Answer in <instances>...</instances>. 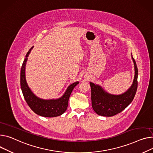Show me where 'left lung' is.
Instances as JSON below:
<instances>
[{
    "instance_id": "obj_1",
    "label": "left lung",
    "mask_w": 153,
    "mask_h": 153,
    "mask_svg": "<svg viewBox=\"0 0 153 153\" xmlns=\"http://www.w3.org/2000/svg\"><path fill=\"white\" fill-rule=\"evenodd\" d=\"M131 56L134 64L135 75L132 86L124 93L120 95L110 94L100 86L90 83L92 107L97 114L103 116H114L124 110L133 100L138 86V68L132 54Z\"/></svg>"
}]
</instances>
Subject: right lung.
Returning a JSON list of instances; mask_svg holds the SVG:
<instances>
[{
	"label": "right lung",
	"instance_id": "obj_1",
	"mask_svg": "<svg viewBox=\"0 0 153 153\" xmlns=\"http://www.w3.org/2000/svg\"><path fill=\"white\" fill-rule=\"evenodd\" d=\"M33 47H32L26 54V58L22 63L21 69L20 83L23 96L29 107L37 114L48 117L60 116L67 110L70 96L74 88L79 83V82L76 81L70 85L67 88L64 95L57 99L44 100L34 95L27 84L25 76V68L27 57Z\"/></svg>",
	"mask_w": 153,
	"mask_h": 153
}]
</instances>
